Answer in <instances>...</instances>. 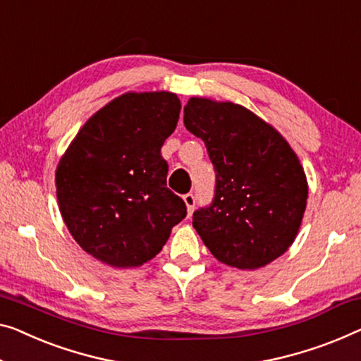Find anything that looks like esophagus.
I'll return each mask as SVG.
<instances>
[{"label": "esophagus", "instance_id": "obj_1", "mask_svg": "<svg viewBox=\"0 0 361 361\" xmlns=\"http://www.w3.org/2000/svg\"><path fill=\"white\" fill-rule=\"evenodd\" d=\"M183 201H185L186 204V209H188V214H192V211H195V206H196V197L192 192H188V195L183 196Z\"/></svg>", "mask_w": 361, "mask_h": 361}]
</instances>
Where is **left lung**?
<instances>
[{
  "label": "left lung",
  "mask_w": 361,
  "mask_h": 361,
  "mask_svg": "<svg viewBox=\"0 0 361 361\" xmlns=\"http://www.w3.org/2000/svg\"><path fill=\"white\" fill-rule=\"evenodd\" d=\"M185 126L206 144L215 171L212 202L192 227L224 264L257 269L282 256L303 219L308 183L297 154L245 106L188 100Z\"/></svg>",
  "instance_id": "8db88e82"
}]
</instances>
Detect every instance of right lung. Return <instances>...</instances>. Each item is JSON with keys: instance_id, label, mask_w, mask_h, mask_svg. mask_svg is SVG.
<instances>
[{"instance_id": "obj_1", "label": "right lung", "mask_w": 361, "mask_h": 361, "mask_svg": "<svg viewBox=\"0 0 361 361\" xmlns=\"http://www.w3.org/2000/svg\"><path fill=\"white\" fill-rule=\"evenodd\" d=\"M181 104L171 92H128L90 116L56 169V196L78 245L113 267L155 257L186 204L166 188L160 149Z\"/></svg>"}]
</instances>
